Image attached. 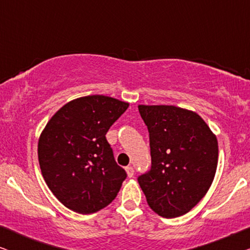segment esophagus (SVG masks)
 <instances>
[{
	"mask_svg": "<svg viewBox=\"0 0 250 250\" xmlns=\"http://www.w3.org/2000/svg\"><path fill=\"white\" fill-rule=\"evenodd\" d=\"M125 170H126V173H127L128 177H132L133 175H134V168H133L132 166H127L125 168Z\"/></svg>",
	"mask_w": 250,
	"mask_h": 250,
	"instance_id": "esophagus-1",
	"label": "esophagus"
}]
</instances>
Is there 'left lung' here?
<instances>
[{
  "instance_id": "obj_1",
  "label": "left lung",
  "mask_w": 250,
  "mask_h": 250,
  "mask_svg": "<svg viewBox=\"0 0 250 250\" xmlns=\"http://www.w3.org/2000/svg\"><path fill=\"white\" fill-rule=\"evenodd\" d=\"M149 131L151 169L138 179L149 207L166 218L190 211L213 183L216 135L197 112L175 105H138Z\"/></svg>"
}]
</instances>
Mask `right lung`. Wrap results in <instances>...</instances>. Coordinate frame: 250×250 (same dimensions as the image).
Masks as SVG:
<instances>
[{
    "mask_svg": "<svg viewBox=\"0 0 250 250\" xmlns=\"http://www.w3.org/2000/svg\"><path fill=\"white\" fill-rule=\"evenodd\" d=\"M129 104L105 95L74 99L41 133L37 155L44 181L63 206L80 214L107 207L125 170L115 162L105 134Z\"/></svg>",
    "mask_w": 250,
    "mask_h": 250,
    "instance_id": "obj_1",
    "label": "right lung"
}]
</instances>
